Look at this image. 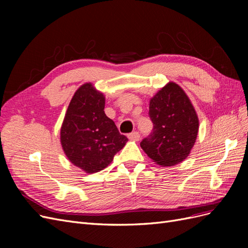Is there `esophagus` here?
Here are the masks:
<instances>
[{
    "label": "esophagus",
    "instance_id": "34e87169",
    "mask_svg": "<svg viewBox=\"0 0 248 248\" xmlns=\"http://www.w3.org/2000/svg\"><path fill=\"white\" fill-rule=\"evenodd\" d=\"M128 139L132 140H140V133L138 131H133L128 134Z\"/></svg>",
    "mask_w": 248,
    "mask_h": 248
}]
</instances>
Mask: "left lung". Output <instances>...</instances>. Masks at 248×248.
<instances>
[{
  "mask_svg": "<svg viewBox=\"0 0 248 248\" xmlns=\"http://www.w3.org/2000/svg\"><path fill=\"white\" fill-rule=\"evenodd\" d=\"M152 132L140 141L146 154L162 167L183 161L189 155L199 131V119L188 97L175 82H169L150 100Z\"/></svg>",
  "mask_w": 248,
  "mask_h": 248,
  "instance_id": "obj_1",
  "label": "left lung"
}]
</instances>
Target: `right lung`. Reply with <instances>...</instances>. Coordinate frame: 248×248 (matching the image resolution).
Segmentation results:
<instances>
[{"label": "right lung", "instance_id": "obj_1", "mask_svg": "<svg viewBox=\"0 0 248 248\" xmlns=\"http://www.w3.org/2000/svg\"><path fill=\"white\" fill-rule=\"evenodd\" d=\"M106 98L91 84L74 93L61 128V144L68 159L87 172L107 168L128 140L104 114Z\"/></svg>", "mask_w": 248, "mask_h": 248}]
</instances>
